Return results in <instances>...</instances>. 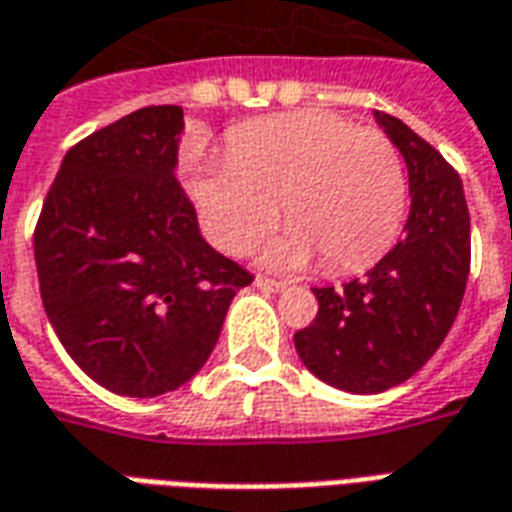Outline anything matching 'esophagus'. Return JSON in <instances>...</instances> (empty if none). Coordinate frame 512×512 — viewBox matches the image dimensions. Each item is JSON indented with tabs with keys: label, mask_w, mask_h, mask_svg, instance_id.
<instances>
[{
	"label": "esophagus",
	"mask_w": 512,
	"mask_h": 512,
	"mask_svg": "<svg viewBox=\"0 0 512 512\" xmlns=\"http://www.w3.org/2000/svg\"><path fill=\"white\" fill-rule=\"evenodd\" d=\"M255 285L260 290H268V293H279V290L285 288L282 282H277V279H268V277H255Z\"/></svg>",
	"instance_id": "obj_1"
}]
</instances>
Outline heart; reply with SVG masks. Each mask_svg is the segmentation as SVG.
Segmentation results:
<instances>
[{"label":"heart","mask_w":512,"mask_h":512,"mask_svg":"<svg viewBox=\"0 0 512 512\" xmlns=\"http://www.w3.org/2000/svg\"><path fill=\"white\" fill-rule=\"evenodd\" d=\"M406 167L395 142L329 112L249 120L227 134V156L208 158L191 180L205 235L241 255L271 230L277 202L288 230L266 263L329 274L370 266L406 216Z\"/></svg>","instance_id":"obj_1"}]
</instances>
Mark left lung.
Masks as SVG:
<instances>
[{"instance_id": "8db88e82", "label": "left lung", "mask_w": 512, "mask_h": 512, "mask_svg": "<svg viewBox=\"0 0 512 512\" xmlns=\"http://www.w3.org/2000/svg\"><path fill=\"white\" fill-rule=\"evenodd\" d=\"M376 120L406 158V235L367 277L343 288H312L318 315L293 334L312 376L354 395L403 384L439 351L461 310L472 263L458 172L403 120L384 112Z\"/></svg>"}]
</instances>
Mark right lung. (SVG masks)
I'll list each match as a JSON object with an SVG mask.
<instances>
[{
    "label": "right lung",
    "mask_w": 512,
    "mask_h": 512,
    "mask_svg": "<svg viewBox=\"0 0 512 512\" xmlns=\"http://www.w3.org/2000/svg\"><path fill=\"white\" fill-rule=\"evenodd\" d=\"M180 106H145L73 145L35 224L40 299L95 384L126 397L200 370L252 274L200 235L175 178Z\"/></svg>",
    "instance_id": "1"
}]
</instances>
